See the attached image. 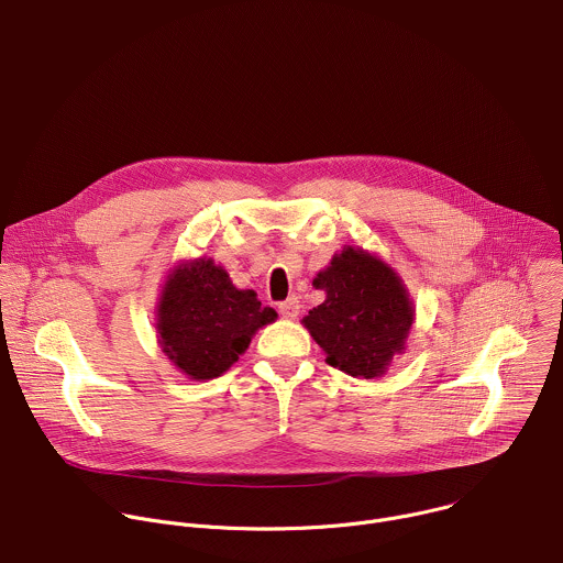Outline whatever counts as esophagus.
I'll use <instances>...</instances> for the list:
<instances>
[{
    "mask_svg": "<svg viewBox=\"0 0 563 563\" xmlns=\"http://www.w3.org/2000/svg\"><path fill=\"white\" fill-rule=\"evenodd\" d=\"M278 311L285 316V318H296L300 313V300L296 296H289L287 300L278 302Z\"/></svg>",
    "mask_w": 563,
    "mask_h": 563,
    "instance_id": "obj_1",
    "label": "esophagus"
}]
</instances>
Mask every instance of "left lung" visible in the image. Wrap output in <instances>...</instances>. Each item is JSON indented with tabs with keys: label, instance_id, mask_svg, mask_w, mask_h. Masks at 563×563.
<instances>
[{
	"label": "left lung",
	"instance_id": "left-lung-1",
	"mask_svg": "<svg viewBox=\"0 0 563 563\" xmlns=\"http://www.w3.org/2000/svg\"><path fill=\"white\" fill-rule=\"evenodd\" d=\"M313 287L325 291V300L302 325L328 354L325 361L356 378L383 376L391 358L404 354L415 323L404 280L380 258L345 247L316 274Z\"/></svg>",
	"mask_w": 563,
	"mask_h": 563
}]
</instances>
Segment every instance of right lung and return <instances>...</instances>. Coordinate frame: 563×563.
I'll return each instance as SVG.
<instances>
[{"label":"right lung","instance_id":"add662e5","mask_svg":"<svg viewBox=\"0 0 563 563\" xmlns=\"http://www.w3.org/2000/svg\"><path fill=\"white\" fill-rule=\"evenodd\" d=\"M278 313L263 307L254 289L233 287L211 258L178 265L165 280L157 305V343L189 378L209 380L227 372L274 323Z\"/></svg>","mask_w":563,"mask_h":563}]
</instances>
